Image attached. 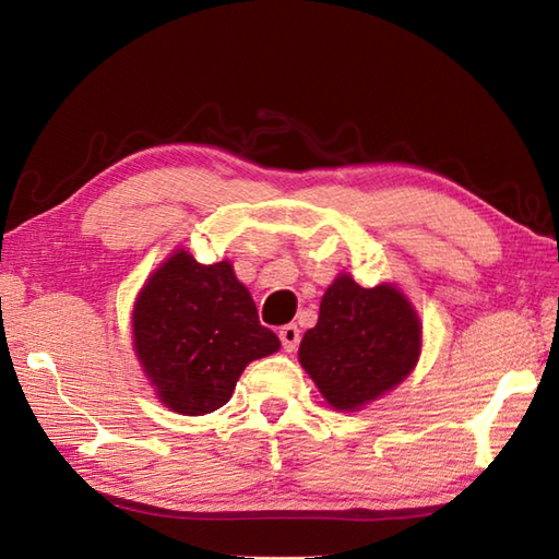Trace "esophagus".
Here are the masks:
<instances>
[{
	"mask_svg": "<svg viewBox=\"0 0 559 559\" xmlns=\"http://www.w3.org/2000/svg\"><path fill=\"white\" fill-rule=\"evenodd\" d=\"M280 340H282V347H284V349L294 352L296 347H299V343H301V330L296 328L294 323L282 325V328H280Z\"/></svg>",
	"mask_w": 559,
	"mask_h": 559,
	"instance_id": "1",
	"label": "esophagus"
}]
</instances>
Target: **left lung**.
<instances>
[{
  "instance_id": "8db88e82",
  "label": "left lung",
  "mask_w": 559,
  "mask_h": 559,
  "mask_svg": "<svg viewBox=\"0 0 559 559\" xmlns=\"http://www.w3.org/2000/svg\"><path fill=\"white\" fill-rule=\"evenodd\" d=\"M423 328L389 284L364 289L349 275L330 284L316 328L299 347L301 367L335 409H357L413 371Z\"/></svg>"
}]
</instances>
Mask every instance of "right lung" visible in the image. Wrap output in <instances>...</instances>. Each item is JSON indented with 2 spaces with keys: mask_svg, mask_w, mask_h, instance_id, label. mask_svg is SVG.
I'll list each match as a JSON object with an SVG mask.
<instances>
[{
  "mask_svg": "<svg viewBox=\"0 0 559 559\" xmlns=\"http://www.w3.org/2000/svg\"><path fill=\"white\" fill-rule=\"evenodd\" d=\"M134 349L158 397L180 415L219 409L253 359L280 349L255 301L226 263L170 255L136 296Z\"/></svg>",
  "mask_w": 559,
  "mask_h": 559,
  "instance_id": "right-lung-1",
  "label": "right lung"
}]
</instances>
